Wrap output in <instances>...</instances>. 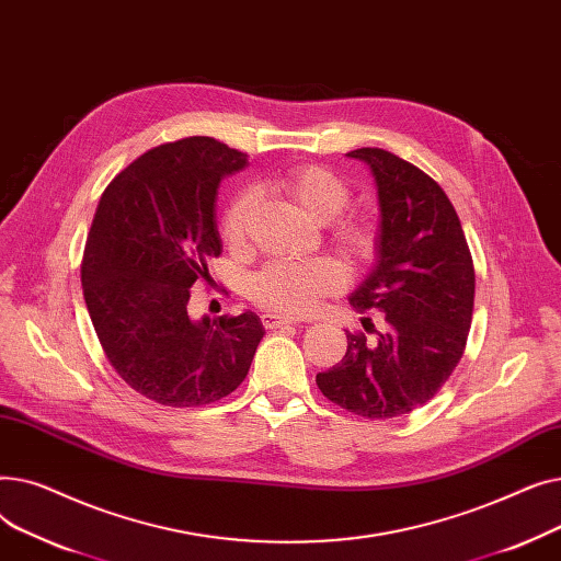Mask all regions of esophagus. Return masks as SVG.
I'll use <instances>...</instances> for the list:
<instances>
[{"instance_id":"esophagus-1","label":"esophagus","mask_w":561,"mask_h":561,"mask_svg":"<svg viewBox=\"0 0 561 561\" xmlns=\"http://www.w3.org/2000/svg\"><path fill=\"white\" fill-rule=\"evenodd\" d=\"M261 322L265 330H277V328H284V325H296V318L290 316H282V313H273V311H265L261 313Z\"/></svg>"}]
</instances>
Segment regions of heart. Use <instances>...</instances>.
Wrapping results in <instances>:
<instances>
[{"instance_id": "obj_1", "label": "heart", "mask_w": 561, "mask_h": 561, "mask_svg": "<svg viewBox=\"0 0 561 561\" xmlns=\"http://www.w3.org/2000/svg\"><path fill=\"white\" fill-rule=\"evenodd\" d=\"M277 186L305 209L313 220L328 222L341 216L350 204V188L339 174L322 165H296L277 176ZM254 206L252 191H239L222 214V239L231 248L245 243L248 218ZM334 241L350 259H368L375 252L377 233L366 220H341ZM343 286V271L332 259L275 261L254 273L248 284L250 298L277 313L307 316Z\"/></svg>"}]
</instances>
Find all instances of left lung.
Listing matches in <instances>:
<instances>
[{
    "label": "left lung",
    "mask_w": 561,
    "mask_h": 561,
    "mask_svg": "<svg viewBox=\"0 0 561 561\" xmlns=\"http://www.w3.org/2000/svg\"><path fill=\"white\" fill-rule=\"evenodd\" d=\"M379 204L375 263L350 305L379 311L366 334L347 336L343 359L316 375L328 400L352 414L385 421L419 409L457 368L476 300V271L455 206L432 176L404 159L362 147Z\"/></svg>",
    "instance_id": "left-lung-1"
}]
</instances>
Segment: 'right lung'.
I'll return each mask as SVG.
<instances>
[{"instance_id":"obj_1","label":"right lung","mask_w":561,"mask_h":561,"mask_svg":"<svg viewBox=\"0 0 561 561\" xmlns=\"http://www.w3.org/2000/svg\"><path fill=\"white\" fill-rule=\"evenodd\" d=\"M248 154L209 136L165 142L102 193L81 286L106 359L127 385L165 407H204L245 379L265 330L252 311L188 316L191 286L222 252L216 199Z\"/></svg>"}]
</instances>
